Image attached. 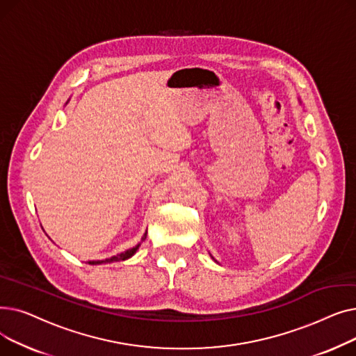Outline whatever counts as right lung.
Masks as SVG:
<instances>
[{
    "mask_svg": "<svg viewBox=\"0 0 356 356\" xmlns=\"http://www.w3.org/2000/svg\"><path fill=\"white\" fill-rule=\"evenodd\" d=\"M145 238H147V231H145L144 236L141 238V241H144ZM138 247H140V244H138V245H136L134 248H129V250H127V251H124V252H121V254H118V255H114V257H111V258H106V259H98V261H88V264H90V266H98V264H109V263H115V261H125V259L131 258V257H133V255H134V254L137 252Z\"/></svg>",
    "mask_w": 356,
    "mask_h": 356,
    "instance_id": "add662e5",
    "label": "right lung"
}]
</instances>
